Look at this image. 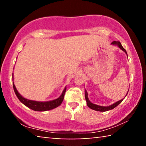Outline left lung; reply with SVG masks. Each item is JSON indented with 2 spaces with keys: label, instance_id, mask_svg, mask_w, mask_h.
Instances as JSON below:
<instances>
[{
  "label": "left lung",
  "instance_id": "obj_1",
  "mask_svg": "<svg viewBox=\"0 0 146 146\" xmlns=\"http://www.w3.org/2000/svg\"><path fill=\"white\" fill-rule=\"evenodd\" d=\"M111 44H112V45H114V46H117L118 48L122 49L123 51H124L125 53L127 55L126 51H125V49L123 48L122 46V44H121V43L119 41H113V42H111ZM128 91H129V90H128ZM128 91H127V93L126 94V95H127ZM126 95H125V97H126ZM85 98H86V102H87V106H88L89 108H91V110H95V111H102V112L107 111H109V110H113V109H114L115 108L117 107V106L118 104H120L122 102V100H123V98H123V99L120 100L119 101H118V102H115L114 104H113L109 106H98V105L95 104H93L92 102H90V100H89V98H88V92H87V91H86V90H85Z\"/></svg>",
  "mask_w": 146,
  "mask_h": 146
}]
</instances>
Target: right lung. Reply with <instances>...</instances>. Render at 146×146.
I'll list each match as a JSON object with an SVG mask.
<instances>
[{"label": "right lung", "instance_id": "1", "mask_svg": "<svg viewBox=\"0 0 146 146\" xmlns=\"http://www.w3.org/2000/svg\"><path fill=\"white\" fill-rule=\"evenodd\" d=\"M13 86L15 93L17 98H19V100L21 101L23 104L27 106L28 108H30L34 111H49V110H53L54 108H57L58 106H60L62 104V101L64 100V95H65V93L66 91V87H65V88L64 89L62 93L61 94V95L58 98L53 100L46 101V102H40V101L29 100L23 97V96L19 93V91H17L13 82Z\"/></svg>", "mask_w": 146, "mask_h": 146}]
</instances>
